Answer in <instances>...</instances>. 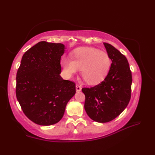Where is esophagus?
Wrapping results in <instances>:
<instances>
[{
  "mask_svg": "<svg viewBox=\"0 0 155 155\" xmlns=\"http://www.w3.org/2000/svg\"><path fill=\"white\" fill-rule=\"evenodd\" d=\"M81 89H82V88H81L80 85H78L77 84H76V91H77V92H79V91H81Z\"/></svg>",
  "mask_w": 155,
  "mask_h": 155,
  "instance_id": "obj_1",
  "label": "esophagus"
}]
</instances>
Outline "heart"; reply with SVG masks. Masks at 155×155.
Listing matches in <instances>:
<instances>
[{"label":"heart","mask_w":155,"mask_h":155,"mask_svg":"<svg viewBox=\"0 0 155 155\" xmlns=\"http://www.w3.org/2000/svg\"><path fill=\"white\" fill-rule=\"evenodd\" d=\"M72 60H62L64 73L71 77L81 68V74L88 84L99 83L106 77L110 67L111 59L107 52L93 47H80L71 53Z\"/></svg>","instance_id":"b5f03b06"}]
</instances>
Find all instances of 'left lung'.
I'll list each match as a JSON object with an SVG mask.
<instances>
[{
	"label": "left lung",
	"instance_id": "1",
	"mask_svg": "<svg viewBox=\"0 0 155 155\" xmlns=\"http://www.w3.org/2000/svg\"><path fill=\"white\" fill-rule=\"evenodd\" d=\"M112 63L108 74L101 83L83 88L84 109L92 120L107 123L117 117L129 103L132 74L127 58L111 45L104 42Z\"/></svg>",
	"mask_w": 155,
	"mask_h": 155
}]
</instances>
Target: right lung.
I'll return each instance as SVG.
<instances>
[{
	"instance_id": "1",
	"label": "right lung",
	"mask_w": 155,
	"mask_h": 155,
	"mask_svg": "<svg viewBox=\"0 0 155 155\" xmlns=\"http://www.w3.org/2000/svg\"><path fill=\"white\" fill-rule=\"evenodd\" d=\"M61 43L38 42L23 54L16 73V95L23 113L43 126L57 123L76 93L75 83L61 77Z\"/></svg>"
}]
</instances>
